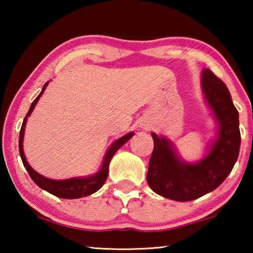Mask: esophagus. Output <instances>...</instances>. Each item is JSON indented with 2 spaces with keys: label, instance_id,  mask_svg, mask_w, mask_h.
I'll return each mask as SVG.
<instances>
[{
  "label": "esophagus",
  "instance_id": "obj_1",
  "mask_svg": "<svg viewBox=\"0 0 253 253\" xmlns=\"http://www.w3.org/2000/svg\"><path fill=\"white\" fill-rule=\"evenodd\" d=\"M140 127L143 128V129H148V124L146 122L142 123V125H140Z\"/></svg>",
  "mask_w": 253,
  "mask_h": 253
}]
</instances>
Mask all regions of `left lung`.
<instances>
[{"mask_svg": "<svg viewBox=\"0 0 253 253\" xmlns=\"http://www.w3.org/2000/svg\"><path fill=\"white\" fill-rule=\"evenodd\" d=\"M202 90L219 123V135L203 160L194 164L183 162L169 139L152 134L154 151L147 183L163 198L186 202L210 193L228 177L238 160L241 143L239 113L229 89L211 70L204 69Z\"/></svg>", "mask_w": 253, "mask_h": 253, "instance_id": "left-lung-1", "label": "left lung"}]
</instances>
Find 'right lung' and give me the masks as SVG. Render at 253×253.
Returning <instances> with one entry per match:
<instances>
[{
	"mask_svg": "<svg viewBox=\"0 0 253 253\" xmlns=\"http://www.w3.org/2000/svg\"><path fill=\"white\" fill-rule=\"evenodd\" d=\"M48 83H45L43 88H42V91L40 92V95L38 96L34 101L32 102L31 107L28 111L27 116H25L22 127H21L20 130V138H19V151H20V156L21 160L23 162V165L25 169L28 170V173L30 175V177L32 178V181L37 184L38 186L41 187L42 190H44L49 193L53 194L58 198L61 199H80L84 198V196H88L92 193H95L99 188L104 185V183L106 182L107 176H108V169H109V163L110 160L113 158L119 148H121L124 144L128 142L131 138V136L134 135V132H129L125 136L121 137V138L117 139L111 146L109 147L108 151H107L104 162H102V165L100 169L98 170L96 174L91 175V176H87V177H74V178H69V179H63V181H55V179H51V178H46L44 176H42L39 173H37L31 166L28 164L27 160H25L24 153H23V136H24V128H25V124H27L28 117L31 115V113L36 107L38 100L40 99V97L42 93H43L44 89L48 85Z\"/></svg>",
	"mask_w": 253,
	"mask_h": 253,
	"instance_id": "obj_1",
	"label": "right lung"
}]
</instances>
